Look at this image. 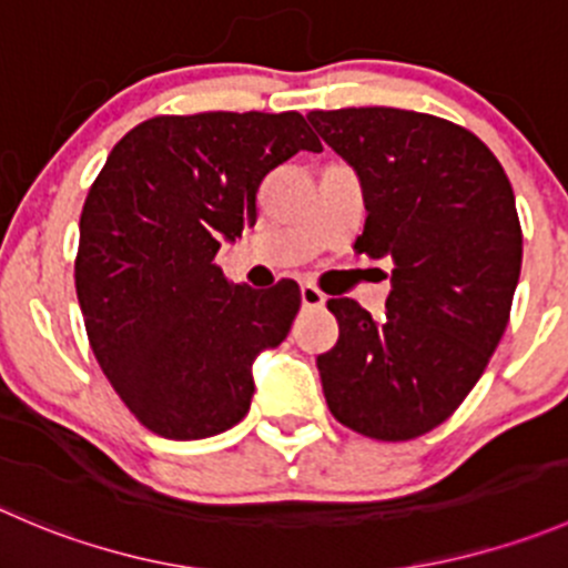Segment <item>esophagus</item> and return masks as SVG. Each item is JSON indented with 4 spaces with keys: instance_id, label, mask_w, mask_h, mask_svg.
Wrapping results in <instances>:
<instances>
[{
    "instance_id": "esophagus-1",
    "label": "esophagus",
    "mask_w": 568,
    "mask_h": 568,
    "mask_svg": "<svg viewBox=\"0 0 568 568\" xmlns=\"http://www.w3.org/2000/svg\"><path fill=\"white\" fill-rule=\"evenodd\" d=\"M300 296H302V305H305V307H322L324 302H327V296H324L322 291H318L316 285H311V283L302 285Z\"/></svg>"
}]
</instances>
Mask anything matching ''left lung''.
Segmentation results:
<instances>
[{
  "label": "left lung",
  "mask_w": 568,
  "mask_h": 568,
  "mask_svg": "<svg viewBox=\"0 0 568 568\" xmlns=\"http://www.w3.org/2000/svg\"><path fill=\"white\" fill-rule=\"evenodd\" d=\"M307 121L357 172L355 250L390 257L385 316L329 300L338 341L316 357L344 427L410 442L447 422L486 372L521 272L514 189L475 132L399 108L313 110Z\"/></svg>",
  "instance_id": "8db88e82"
}]
</instances>
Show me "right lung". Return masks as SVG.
Here are the masks:
<instances>
[{"mask_svg": "<svg viewBox=\"0 0 568 568\" xmlns=\"http://www.w3.org/2000/svg\"><path fill=\"white\" fill-rule=\"evenodd\" d=\"M302 150L322 144L296 110L155 115L93 180L77 300L104 377L146 430L196 442L250 410L252 363L285 341L300 285H235L216 252L255 227L263 178Z\"/></svg>", "mask_w": 568, "mask_h": 568, "instance_id": "add662e5", "label": "right lung"}]
</instances>
